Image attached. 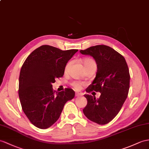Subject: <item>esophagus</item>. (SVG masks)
Here are the masks:
<instances>
[{"mask_svg":"<svg viewBox=\"0 0 149 149\" xmlns=\"http://www.w3.org/2000/svg\"><path fill=\"white\" fill-rule=\"evenodd\" d=\"M81 94L79 93H75V96L76 97H79V96H81Z\"/></svg>","mask_w":149,"mask_h":149,"instance_id":"34e87169","label":"esophagus"}]
</instances>
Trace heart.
<instances>
[{
	"instance_id": "obj_1",
	"label": "heart",
	"mask_w": 149,
	"mask_h": 149,
	"mask_svg": "<svg viewBox=\"0 0 149 149\" xmlns=\"http://www.w3.org/2000/svg\"><path fill=\"white\" fill-rule=\"evenodd\" d=\"M70 64H71V62L67 64L66 66V70H67L68 67L70 66ZM83 65H84V66H90V65H96V64H95V61H94L92 59H90V58H86V59H85L84 60H83ZM71 85L72 86H73V88L76 90H81L83 86L84 85L83 83L77 82V81L72 82Z\"/></svg>"
}]
</instances>
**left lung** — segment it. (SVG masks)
<instances>
[{
    "label": "left lung",
    "instance_id": "left-lung-1",
    "mask_svg": "<svg viewBox=\"0 0 149 149\" xmlns=\"http://www.w3.org/2000/svg\"><path fill=\"white\" fill-rule=\"evenodd\" d=\"M79 52L93 57L97 66L96 77L86 92L101 93L99 99L85 94L87 105L83 113L97 124H107L116 116L128 97L130 79L128 65L124 57L107 45L92 46Z\"/></svg>",
    "mask_w": 149,
    "mask_h": 149
}]
</instances>
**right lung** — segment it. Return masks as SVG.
Returning a JSON list of instances; mask_svg holds the SVG:
<instances>
[{
    "instance_id": "add662e5",
    "label": "right lung",
    "mask_w": 149,
    "mask_h": 149,
    "mask_svg": "<svg viewBox=\"0 0 149 149\" xmlns=\"http://www.w3.org/2000/svg\"><path fill=\"white\" fill-rule=\"evenodd\" d=\"M77 49L62 50L42 45L25 60L19 78V97L22 109L33 125L47 129L59 118L64 106L74 98L71 88L54 91L56 78L63 77L65 67Z\"/></svg>"
}]
</instances>
